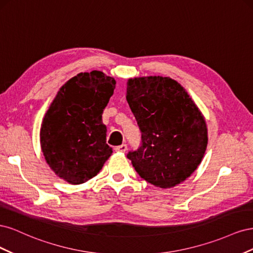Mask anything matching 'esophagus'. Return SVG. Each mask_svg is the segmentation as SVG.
<instances>
[{"instance_id":"34e87169","label":"esophagus","mask_w":253,"mask_h":253,"mask_svg":"<svg viewBox=\"0 0 253 253\" xmlns=\"http://www.w3.org/2000/svg\"><path fill=\"white\" fill-rule=\"evenodd\" d=\"M127 149V145L126 144H121V145H118V147L115 148V151L116 152H120V153H125Z\"/></svg>"}]
</instances>
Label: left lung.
<instances>
[{
  "label": "left lung",
  "mask_w": 253,
  "mask_h": 253,
  "mask_svg": "<svg viewBox=\"0 0 253 253\" xmlns=\"http://www.w3.org/2000/svg\"><path fill=\"white\" fill-rule=\"evenodd\" d=\"M126 100L141 132V145L128 152L136 172L151 185L175 187L192 174L208 144L201 111L170 77L128 79Z\"/></svg>",
  "instance_id": "1"
}]
</instances>
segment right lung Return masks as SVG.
Returning <instances> with one entry per match:
<instances>
[{"instance_id": "obj_1", "label": "right lung", "mask_w": 253, "mask_h": 253, "mask_svg": "<svg viewBox=\"0 0 253 253\" xmlns=\"http://www.w3.org/2000/svg\"><path fill=\"white\" fill-rule=\"evenodd\" d=\"M115 84L102 72L80 73L59 89L43 118L40 142L45 160L72 185L93 178L112 155L102 113Z\"/></svg>"}]
</instances>
